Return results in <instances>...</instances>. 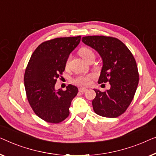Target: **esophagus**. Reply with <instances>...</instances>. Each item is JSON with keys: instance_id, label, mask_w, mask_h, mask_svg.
I'll return each mask as SVG.
<instances>
[{"instance_id": "obj_1", "label": "esophagus", "mask_w": 156, "mask_h": 156, "mask_svg": "<svg viewBox=\"0 0 156 156\" xmlns=\"http://www.w3.org/2000/svg\"><path fill=\"white\" fill-rule=\"evenodd\" d=\"M86 90H87V89L85 88V87H80V88H79V92H80V93H85Z\"/></svg>"}]
</instances>
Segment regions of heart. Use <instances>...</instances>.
<instances>
[{
    "label": "heart",
    "instance_id": "1",
    "mask_svg": "<svg viewBox=\"0 0 156 156\" xmlns=\"http://www.w3.org/2000/svg\"><path fill=\"white\" fill-rule=\"evenodd\" d=\"M78 54L85 61H87L92 57H95V54L93 51L88 47H82L78 50ZM70 63V57L67 58L66 61L65 66L68 68ZM93 78V75L91 74H87V75H79L73 80L74 84L80 85V86H86L90 83L91 79Z\"/></svg>",
    "mask_w": 156,
    "mask_h": 156
}]
</instances>
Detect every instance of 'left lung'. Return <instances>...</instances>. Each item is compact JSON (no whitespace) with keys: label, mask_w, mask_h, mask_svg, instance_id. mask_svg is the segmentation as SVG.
Masks as SVG:
<instances>
[{"label":"left lung","mask_w":156,"mask_h":156,"mask_svg":"<svg viewBox=\"0 0 156 156\" xmlns=\"http://www.w3.org/2000/svg\"><path fill=\"white\" fill-rule=\"evenodd\" d=\"M82 41L102 57L103 66L98 83L109 82L110 89H94L93 109L97 115L115 118L124 113L134 97L139 80L136 62L126 45L115 37H83Z\"/></svg>","instance_id":"1"}]
</instances>
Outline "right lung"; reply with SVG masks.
<instances>
[{
  "label": "right lung",
  "mask_w": 156,
  "mask_h": 156,
  "mask_svg": "<svg viewBox=\"0 0 156 156\" xmlns=\"http://www.w3.org/2000/svg\"><path fill=\"white\" fill-rule=\"evenodd\" d=\"M80 38L58 37L44 41L30 57L24 76L26 95L32 110L44 121L58 124L69 117V107L77 95L78 87L69 85L66 90L56 91L55 84Z\"/></svg>",
  "instance_id": "right-lung-1"
}]
</instances>
